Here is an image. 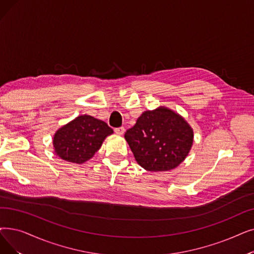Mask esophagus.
<instances>
[{
    "instance_id": "34e87169",
    "label": "esophagus",
    "mask_w": 254,
    "mask_h": 254,
    "mask_svg": "<svg viewBox=\"0 0 254 254\" xmlns=\"http://www.w3.org/2000/svg\"><path fill=\"white\" fill-rule=\"evenodd\" d=\"M125 127H116L114 128V131L117 134V135H123L125 133Z\"/></svg>"
}]
</instances>
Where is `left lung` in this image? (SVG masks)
Instances as JSON below:
<instances>
[{"mask_svg": "<svg viewBox=\"0 0 254 254\" xmlns=\"http://www.w3.org/2000/svg\"><path fill=\"white\" fill-rule=\"evenodd\" d=\"M125 138L141 167L167 171L186 159L193 143V131L179 114L159 108L143 113L126 131Z\"/></svg>", "mask_w": 254, "mask_h": 254, "instance_id": "left-lung-1", "label": "left lung"}]
</instances>
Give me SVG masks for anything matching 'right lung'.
Segmentation results:
<instances>
[{
	"label": "right lung",
	"instance_id": "obj_1",
	"mask_svg": "<svg viewBox=\"0 0 254 254\" xmlns=\"http://www.w3.org/2000/svg\"><path fill=\"white\" fill-rule=\"evenodd\" d=\"M113 133L106 123L89 115H82L61 127L54 137L58 156L71 163L82 164L100 149L105 138Z\"/></svg>",
	"mask_w": 254,
	"mask_h": 254
}]
</instances>
